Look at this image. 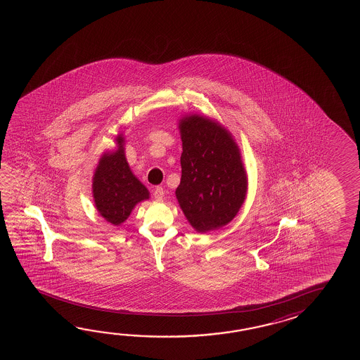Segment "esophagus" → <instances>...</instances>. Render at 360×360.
Returning a JSON list of instances; mask_svg holds the SVG:
<instances>
[{
  "label": "esophagus",
  "mask_w": 360,
  "mask_h": 360,
  "mask_svg": "<svg viewBox=\"0 0 360 360\" xmlns=\"http://www.w3.org/2000/svg\"><path fill=\"white\" fill-rule=\"evenodd\" d=\"M153 195L154 198L157 199V200H162L163 197H165V191H163V188H161V186H157V188L154 189Z\"/></svg>",
  "instance_id": "esophagus-1"
}]
</instances>
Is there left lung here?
<instances>
[{"mask_svg":"<svg viewBox=\"0 0 360 360\" xmlns=\"http://www.w3.org/2000/svg\"><path fill=\"white\" fill-rule=\"evenodd\" d=\"M183 141L179 206L191 228L207 233L228 225L245 203L248 177L240 149L221 123L200 115L179 120Z\"/></svg>","mask_w":360,"mask_h":360,"instance_id":"left-lung-1","label":"left lung"}]
</instances>
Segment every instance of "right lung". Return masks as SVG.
Listing matches in <instances>:
<instances>
[{
	"mask_svg": "<svg viewBox=\"0 0 360 360\" xmlns=\"http://www.w3.org/2000/svg\"><path fill=\"white\" fill-rule=\"evenodd\" d=\"M115 144V150L100 157L92 177V197L100 216L120 226L138 203L149 199V191L131 171L122 134L117 135Z\"/></svg>",
	"mask_w": 360,
	"mask_h": 360,
	"instance_id": "add662e5",
	"label": "right lung"
}]
</instances>
